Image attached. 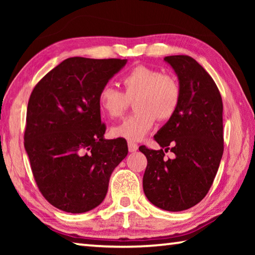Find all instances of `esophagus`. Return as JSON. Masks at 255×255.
I'll return each instance as SVG.
<instances>
[{
    "instance_id": "34e87169",
    "label": "esophagus",
    "mask_w": 255,
    "mask_h": 255,
    "mask_svg": "<svg viewBox=\"0 0 255 255\" xmlns=\"http://www.w3.org/2000/svg\"><path fill=\"white\" fill-rule=\"evenodd\" d=\"M137 149H138V145L137 144L132 143V141H128V150H129V152L133 153V152H136Z\"/></svg>"
}]
</instances>
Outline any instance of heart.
<instances>
[{
    "label": "heart",
    "mask_w": 255,
    "mask_h": 255,
    "mask_svg": "<svg viewBox=\"0 0 255 255\" xmlns=\"http://www.w3.org/2000/svg\"><path fill=\"white\" fill-rule=\"evenodd\" d=\"M125 92L111 85L99 91L98 105L109 118L124 114L129 100H133L132 115L111 128V135L118 138L141 140L153 128L155 120H167L175 114L180 105V85L173 76L147 66H137L123 79Z\"/></svg>",
    "instance_id": "1"
}]
</instances>
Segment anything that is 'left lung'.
Returning a JSON list of instances; mask_svg holds the SVG:
<instances>
[{
	"mask_svg": "<svg viewBox=\"0 0 255 255\" xmlns=\"http://www.w3.org/2000/svg\"><path fill=\"white\" fill-rule=\"evenodd\" d=\"M164 60L178 75L181 90L175 114L154 139L176 156L166 160L161 148L139 150L147 158L143 176L145 196L154 206L182 211L208 193L224 152L223 101L211 76L190 56H167Z\"/></svg>",
	"mask_w": 255,
	"mask_h": 255,
	"instance_id": "left-lung-1",
	"label": "left lung"
}]
</instances>
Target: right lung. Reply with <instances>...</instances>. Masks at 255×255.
<instances>
[{
	"label": "right lung",
	"mask_w": 255,
	"mask_h": 255,
	"mask_svg": "<svg viewBox=\"0 0 255 255\" xmlns=\"http://www.w3.org/2000/svg\"><path fill=\"white\" fill-rule=\"evenodd\" d=\"M127 59L71 57L34 86L24 148L46 200L66 213L92 210L106 198L112 171L127 156L124 138L106 139L99 91Z\"/></svg>",
	"instance_id": "right-lung-1"
}]
</instances>
